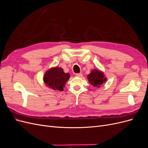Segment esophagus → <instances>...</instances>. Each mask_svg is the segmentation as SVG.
Listing matches in <instances>:
<instances>
[{
	"instance_id": "34e87169",
	"label": "esophagus",
	"mask_w": 148,
	"mask_h": 148,
	"mask_svg": "<svg viewBox=\"0 0 148 148\" xmlns=\"http://www.w3.org/2000/svg\"><path fill=\"white\" fill-rule=\"evenodd\" d=\"M83 74L82 73H77L76 74V77H82Z\"/></svg>"
}]
</instances>
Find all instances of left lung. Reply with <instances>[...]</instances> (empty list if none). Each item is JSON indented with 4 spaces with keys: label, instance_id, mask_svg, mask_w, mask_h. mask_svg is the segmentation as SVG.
<instances>
[{
    "label": "left lung",
    "instance_id": "left-lung-1",
    "mask_svg": "<svg viewBox=\"0 0 148 148\" xmlns=\"http://www.w3.org/2000/svg\"><path fill=\"white\" fill-rule=\"evenodd\" d=\"M88 79L89 83L94 87L99 88L101 85L105 83L107 78H105L104 74L99 70H93L91 71L90 74L88 75Z\"/></svg>",
    "mask_w": 148,
    "mask_h": 148
}]
</instances>
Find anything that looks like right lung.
Here are the masks:
<instances>
[{
	"mask_svg": "<svg viewBox=\"0 0 148 148\" xmlns=\"http://www.w3.org/2000/svg\"><path fill=\"white\" fill-rule=\"evenodd\" d=\"M70 77V74L65 73L62 69L54 67L46 71L43 79L47 86L54 90L63 91L65 84Z\"/></svg>",
	"mask_w": 148,
	"mask_h": 148,
	"instance_id": "obj_1",
	"label": "right lung"
}]
</instances>
